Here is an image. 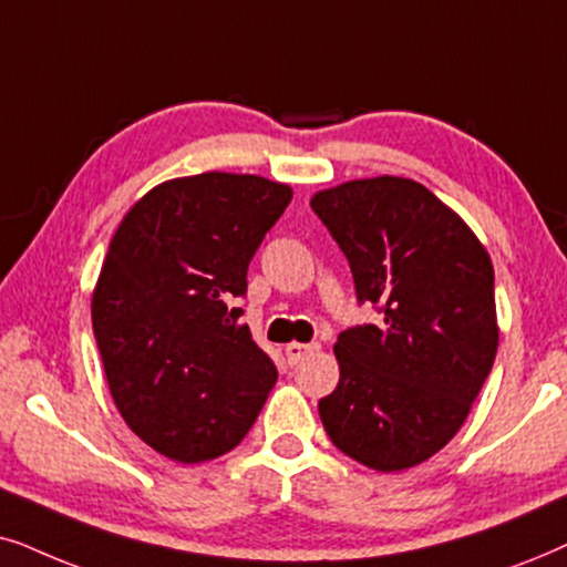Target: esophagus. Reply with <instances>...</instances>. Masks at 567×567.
<instances>
[{
  "label": "esophagus",
  "mask_w": 567,
  "mask_h": 567,
  "mask_svg": "<svg viewBox=\"0 0 567 567\" xmlns=\"http://www.w3.org/2000/svg\"><path fill=\"white\" fill-rule=\"evenodd\" d=\"M319 350V344H300V342H290L288 347H285V354H288V362L290 365H298L300 360L306 358V354H311V352H316Z\"/></svg>",
  "instance_id": "obj_1"
}]
</instances>
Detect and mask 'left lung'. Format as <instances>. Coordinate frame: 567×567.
Wrapping results in <instances>:
<instances>
[{"label":"left lung","instance_id":"left-lung-1","mask_svg":"<svg viewBox=\"0 0 567 567\" xmlns=\"http://www.w3.org/2000/svg\"><path fill=\"white\" fill-rule=\"evenodd\" d=\"M313 213L379 323L344 329L339 383L319 402L331 443L375 472L437 454L464 425L497 352L493 261L454 209L412 178L347 181Z\"/></svg>","mask_w":567,"mask_h":567}]
</instances>
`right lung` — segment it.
Wrapping results in <instances>:
<instances>
[{"mask_svg": "<svg viewBox=\"0 0 567 567\" xmlns=\"http://www.w3.org/2000/svg\"><path fill=\"white\" fill-rule=\"evenodd\" d=\"M292 188L248 173L155 186L111 238L93 331L121 417L184 464L236 449L277 381L233 298Z\"/></svg>", "mask_w": 567, "mask_h": 567, "instance_id": "obj_1", "label": "right lung"}]
</instances>
